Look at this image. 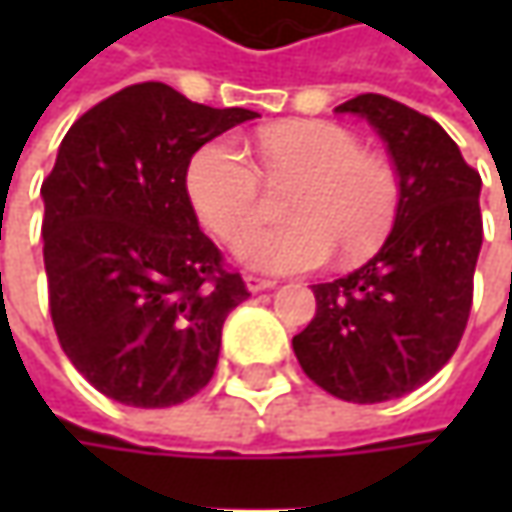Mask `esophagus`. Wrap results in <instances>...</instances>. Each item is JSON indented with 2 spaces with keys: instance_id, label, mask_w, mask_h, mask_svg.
<instances>
[{
  "instance_id": "1",
  "label": "esophagus",
  "mask_w": 512,
  "mask_h": 512,
  "mask_svg": "<svg viewBox=\"0 0 512 512\" xmlns=\"http://www.w3.org/2000/svg\"><path fill=\"white\" fill-rule=\"evenodd\" d=\"M245 287L250 290V293H262V290H270V287H276V282L273 279H262V276H245Z\"/></svg>"
}]
</instances>
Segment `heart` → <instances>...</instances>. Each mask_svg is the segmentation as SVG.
Wrapping results in <instances>:
<instances>
[{"mask_svg": "<svg viewBox=\"0 0 512 512\" xmlns=\"http://www.w3.org/2000/svg\"><path fill=\"white\" fill-rule=\"evenodd\" d=\"M256 153L259 170L230 139H213L190 156L185 173L199 222L227 245L258 221L263 178L294 185L283 206L288 225L244 235L236 253L247 267L299 273L325 265L333 250L353 265L384 245L399 216V176L350 130L319 119L282 122L259 133Z\"/></svg>", "mask_w": 512, "mask_h": 512, "instance_id": "b5f03b06", "label": "heart"}]
</instances>
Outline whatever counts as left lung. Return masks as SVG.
<instances>
[{
    "mask_svg": "<svg viewBox=\"0 0 512 512\" xmlns=\"http://www.w3.org/2000/svg\"><path fill=\"white\" fill-rule=\"evenodd\" d=\"M370 122L399 173V216L382 250L342 279L313 285L316 316L293 336L307 376L356 404L430 382L462 342L482 250V176L439 122L382 93L336 108Z\"/></svg>",
    "mask_w": 512,
    "mask_h": 512,
    "instance_id": "left-lung-1",
    "label": "left lung"
}]
</instances>
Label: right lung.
<instances>
[{
  "instance_id": "1",
  "label": "right lung",
  "mask_w": 512,
  "mask_h": 512,
  "mask_svg": "<svg viewBox=\"0 0 512 512\" xmlns=\"http://www.w3.org/2000/svg\"><path fill=\"white\" fill-rule=\"evenodd\" d=\"M162 82L130 85L65 133L42 185L50 319L73 367L130 407H170L213 376L247 287L187 199V162L256 119Z\"/></svg>"
}]
</instances>
